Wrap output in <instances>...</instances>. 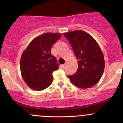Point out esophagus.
<instances>
[{
  "instance_id": "esophagus-1",
  "label": "esophagus",
  "mask_w": 123,
  "mask_h": 123,
  "mask_svg": "<svg viewBox=\"0 0 123 123\" xmlns=\"http://www.w3.org/2000/svg\"><path fill=\"white\" fill-rule=\"evenodd\" d=\"M62 67L63 68H65L66 67V64H64V65H62Z\"/></svg>"
}]
</instances>
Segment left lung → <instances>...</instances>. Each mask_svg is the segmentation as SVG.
<instances>
[{
	"mask_svg": "<svg viewBox=\"0 0 123 123\" xmlns=\"http://www.w3.org/2000/svg\"><path fill=\"white\" fill-rule=\"evenodd\" d=\"M69 40L78 60V69L68 76L73 85L88 88L97 84L105 68V60L99 46L93 37L83 31L76 30L63 33Z\"/></svg>",
	"mask_w": 123,
	"mask_h": 123,
	"instance_id": "obj_1",
	"label": "left lung"
}]
</instances>
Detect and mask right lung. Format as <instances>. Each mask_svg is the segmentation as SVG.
Returning a JSON list of instances; mask_svg holds the SVG:
<instances>
[{"instance_id":"right-lung-1","label":"right lung","mask_w":123,"mask_h":123,"mask_svg":"<svg viewBox=\"0 0 123 123\" xmlns=\"http://www.w3.org/2000/svg\"><path fill=\"white\" fill-rule=\"evenodd\" d=\"M61 36L62 33H43L33 39L24 51L20 61L21 76L31 89L43 90L53 82L52 73L58 69V64L51 49Z\"/></svg>"}]
</instances>
